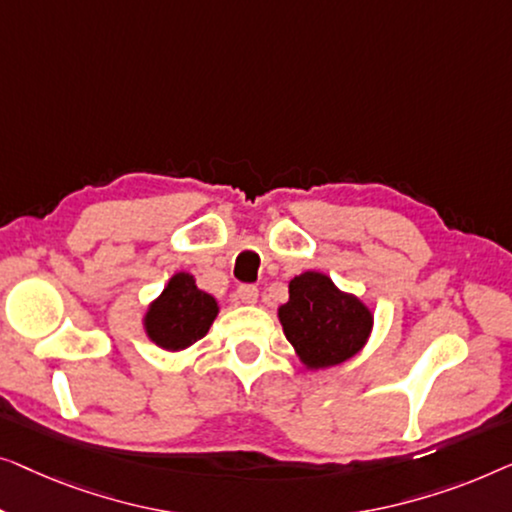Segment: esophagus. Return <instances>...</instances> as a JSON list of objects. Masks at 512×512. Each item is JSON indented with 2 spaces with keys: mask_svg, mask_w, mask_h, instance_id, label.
I'll return each mask as SVG.
<instances>
[{
  "mask_svg": "<svg viewBox=\"0 0 512 512\" xmlns=\"http://www.w3.org/2000/svg\"><path fill=\"white\" fill-rule=\"evenodd\" d=\"M236 297H239L243 304H255L259 297V290L255 285H241L239 290H236Z\"/></svg>",
  "mask_w": 512,
  "mask_h": 512,
  "instance_id": "esophagus-1",
  "label": "esophagus"
}]
</instances>
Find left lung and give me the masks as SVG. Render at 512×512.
<instances>
[{
  "label": "left lung",
  "mask_w": 512,
  "mask_h": 512,
  "mask_svg": "<svg viewBox=\"0 0 512 512\" xmlns=\"http://www.w3.org/2000/svg\"><path fill=\"white\" fill-rule=\"evenodd\" d=\"M278 318L301 362L315 371L355 357L373 327L369 308L320 271L290 280V301L278 308Z\"/></svg>",
  "instance_id": "8db88e82"
}]
</instances>
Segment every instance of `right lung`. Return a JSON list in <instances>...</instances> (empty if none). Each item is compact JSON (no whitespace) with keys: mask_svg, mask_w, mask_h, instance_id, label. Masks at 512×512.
I'll return each mask as SVG.
<instances>
[{"mask_svg":"<svg viewBox=\"0 0 512 512\" xmlns=\"http://www.w3.org/2000/svg\"><path fill=\"white\" fill-rule=\"evenodd\" d=\"M218 311V301L199 290L192 273L178 271L169 278L160 297L148 306L143 327L155 345L176 352L204 338Z\"/></svg>","mask_w":512,"mask_h":512,"instance_id":"add662e5","label":"right lung"}]
</instances>
